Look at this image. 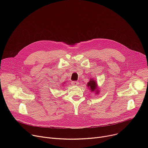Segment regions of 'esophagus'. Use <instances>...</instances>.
<instances>
[{
  "label": "esophagus",
  "instance_id": "1",
  "mask_svg": "<svg viewBox=\"0 0 148 148\" xmlns=\"http://www.w3.org/2000/svg\"><path fill=\"white\" fill-rule=\"evenodd\" d=\"M78 84H79V82L77 81H73L71 82V84L73 86H77V85H78Z\"/></svg>",
  "mask_w": 148,
  "mask_h": 148
}]
</instances>
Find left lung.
Segmentation results:
<instances>
[{"instance_id": "8db88e82", "label": "left lung", "mask_w": 148, "mask_h": 148, "mask_svg": "<svg viewBox=\"0 0 148 148\" xmlns=\"http://www.w3.org/2000/svg\"><path fill=\"white\" fill-rule=\"evenodd\" d=\"M87 86L89 87V88H90L91 91H94V90L97 88V84L95 82V81H94V79H92L89 81V82H88ZM98 91H96V92L98 93Z\"/></svg>"}]
</instances>
